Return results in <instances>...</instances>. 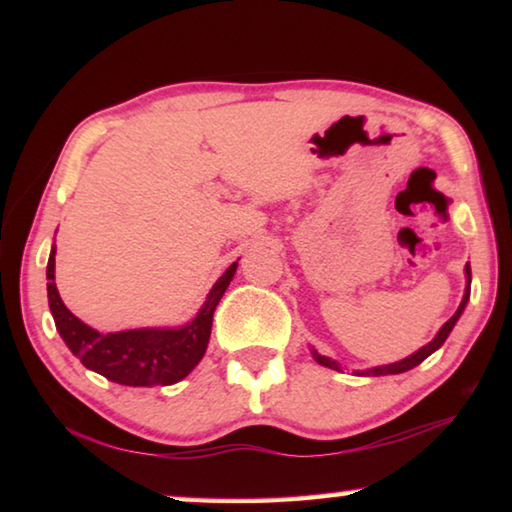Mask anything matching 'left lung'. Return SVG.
I'll list each match as a JSON object with an SVG mask.
<instances>
[{
  "mask_svg": "<svg viewBox=\"0 0 512 512\" xmlns=\"http://www.w3.org/2000/svg\"><path fill=\"white\" fill-rule=\"evenodd\" d=\"M470 284H472V268H470V262H467V264H465V293H463L461 305H458L456 314H454L452 318H449L443 327L438 329V334L433 336V339H431L427 345H422L420 350H415L413 354H409V357H406V359H400V361H395V363H386V366H375V368H366V370H352L354 375H361V377L400 375V372H406V370H411V368H415V366H420V363H422L424 359H427L429 354L436 352V350L440 348V345H443V343L447 341V336L452 334L454 325L458 323V318H461V314L465 311L467 300H470ZM311 357H314V359L320 363V366L341 372V363H339V361L329 359V357H325V354H318V350H314V348H311Z\"/></svg>",
  "mask_w": 512,
  "mask_h": 512,
  "instance_id": "left-lung-1",
  "label": "left lung"
}]
</instances>
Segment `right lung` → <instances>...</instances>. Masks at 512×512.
I'll use <instances>...</instances> for the list:
<instances>
[{
    "instance_id": "right-lung-1",
    "label": "right lung",
    "mask_w": 512,
    "mask_h": 512,
    "mask_svg": "<svg viewBox=\"0 0 512 512\" xmlns=\"http://www.w3.org/2000/svg\"><path fill=\"white\" fill-rule=\"evenodd\" d=\"M239 262L230 264L207 293L198 314L178 327H140L101 334L65 307L56 289V246L47 262V298L60 339L88 370L121 386H171L185 379L210 343L214 309L230 287Z\"/></svg>"
}]
</instances>
